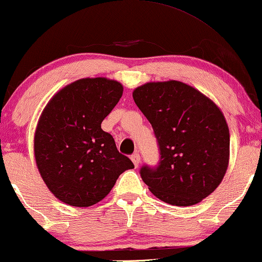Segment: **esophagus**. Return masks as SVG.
Segmentation results:
<instances>
[{
    "label": "esophagus",
    "mask_w": 262,
    "mask_h": 262,
    "mask_svg": "<svg viewBox=\"0 0 262 262\" xmlns=\"http://www.w3.org/2000/svg\"><path fill=\"white\" fill-rule=\"evenodd\" d=\"M130 159H132V161H133L135 167L139 166V163H140V155H139V154H138V152L133 154V155L130 156Z\"/></svg>",
    "instance_id": "esophagus-1"
}]
</instances>
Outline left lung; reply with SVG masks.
I'll return each instance as SVG.
<instances>
[{
    "mask_svg": "<svg viewBox=\"0 0 262 262\" xmlns=\"http://www.w3.org/2000/svg\"><path fill=\"white\" fill-rule=\"evenodd\" d=\"M133 99L159 144V163L140 168L151 193L176 206H191L209 196L222 182L229 160L228 125L219 107L177 80L141 85Z\"/></svg>",
    "mask_w": 262,
    "mask_h": 262,
    "instance_id": "8db88e82",
    "label": "left lung"
}]
</instances>
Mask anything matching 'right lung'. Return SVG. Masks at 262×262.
Returning <instances> with one entry per match:
<instances>
[{
	"label": "right lung",
	"mask_w": 262,
	"mask_h": 262,
	"mask_svg": "<svg viewBox=\"0 0 262 262\" xmlns=\"http://www.w3.org/2000/svg\"><path fill=\"white\" fill-rule=\"evenodd\" d=\"M122 94L118 81L85 78L63 88L43 110L34 139L35 160L47 188L62 203H99L125 169L134 168L101 129Z\"/></svg>",
	"instance_id": "1"
}]
</instances>
